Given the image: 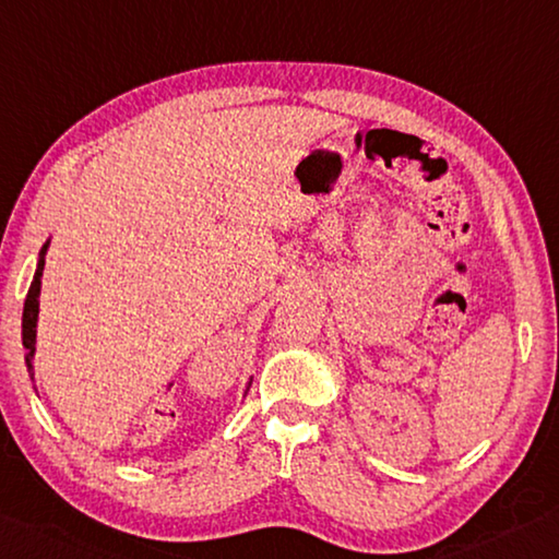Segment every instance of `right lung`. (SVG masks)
Masks as SVG:
<instances>
[{"label": "right lung", "instance_id": "add662e5", "mask_svg": "<svg viewBox=\"0 0 559 559\" xmlns=\"http://www.w3.org/2000/svg\"><path fill=\"white\" fill-rule=\"evenodd\" d=\"M48 242L41 248V258H38V267L34 274L32 287H28V295L24 301V319H22V341L26 348V364L32 370V358L36 350V319H38V295H41V272H44V254H46Z\"/></svg>", "mask_w": 559, "mask_h": 559}]
</instances>
